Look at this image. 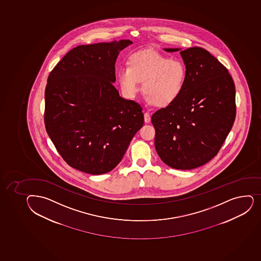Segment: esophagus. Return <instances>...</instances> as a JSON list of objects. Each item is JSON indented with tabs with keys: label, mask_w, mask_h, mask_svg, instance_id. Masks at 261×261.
<instances>
[{
	"label": "esophagus",
	"mask_w": 261,
	"mask_h": 261,
	"mask_svg": "<svg viewBox=\"0 0 261 261\" xmlns=\"http://www.w3.org/2000/svg\"><path fill=\"white\" fill-rule=\"evenodd\" d=\"M144 118H145V122H146V123L151 121V116H150V114L148 113V112H145L144 114Z\"/></svg>",
	"instance_id": "1"
}]
</instances>
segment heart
<instances>
[{
    "mask_svg": "<svg viewBox=\"0 0 261 261\" xmlns=\"http://www.w3.org/2000/svg\"><path fill=\"white\" fill-rule=\"evenodd\" d=\"M117 77L121 90L128 97L137 94L143 82L146 102L164 108L172 105L182 94L187 67L180 60L145 49L133 54L128 66L119 68Z\"/></svg>",
    "mask_w": 261,
    "mask_h": 261,
    "instance_id": "1",
    "label": "heart"
}]
</instances>
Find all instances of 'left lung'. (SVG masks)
<instances>
[{"label":"left lung","mask_w":261,"mask_h":261,"mask_svg":"<svg viewBox=\"0 0 261 261\" xmlns=\"http://www.w3.org/2000/svg\"><path fill=\"white\" fill-rule=\"evenodd\" d=\"M175 52L179 48H164ZM187 67L182 94L151 116L155 148L164 164L176 169L202 166L218 154L237 113L231 75L200 47L180 52Z\"/></svg>","instance_id":"obj_1"}]
</instances>
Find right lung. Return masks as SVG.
Wrapping results in <instances>:
<instances>
[{
	"instance_id": "1",
	"label": "right lung",
	"mask_w": 261,
	"mask_h": 261,
	"mask_svg": "<svg viewBox=\"0 0 261 261\" xmlns=\"http://www.w3.org/2000/svg\"><path fill=\"white\" fill-rule=\"evenodd\" d=\"M131 43L77 46L48 75L46 131L63 160L82 172H110L144 124L141 106L120 97L113 86L119 52Z\"/></svg>"
}]
</instances>
